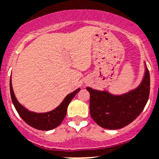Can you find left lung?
Masks as SVG:
<instances>
[{
	"mask_svg": "<svg viewBox=\"0 0 159 159\" xmlns=\"http://www.w3.org/2000/svg\"><path fill=\"white\" fill-rule=\"evenodd\" d=\"M90 93V115L94 121L106 129H119L138 117L147 103L150 90V79L145 66L142 82L128 93L115 96L106 91L87 87Z\"/></svg>",
	"mask_w": 159,
	"mask_h": 159,
	"instance_id": "obj_1",
	"label": "left lung"
}]
</instances>
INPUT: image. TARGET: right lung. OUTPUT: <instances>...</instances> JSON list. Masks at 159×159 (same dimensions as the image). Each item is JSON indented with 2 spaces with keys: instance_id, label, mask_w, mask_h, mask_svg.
Listing matches in <instances>:
<instances>
[{
  "instance_id": "obj_1",
  "label": "right lung",
  "mask_w": 159,
  "mask_h": 159,
  "mask_svg": "<svg viewBox=\"0 0 159 159\" xmlns=\"http://www.w3.org/2000/svg\"><path fill=\"white\" fill-rule=\"evenodd\" d=\"M10 89L12 102H13L19 116L31 127L35 128V129L43 130V131L52 130L61 124L66 115L68 105L75 96L76 95L77 93L80 90V89H78L71 93L68 94L64 98V100L62 101L61 104L53 111L46 113H35L29 111L25 108L24 106L19 104V102L15 98L14 93L13 91L11 79L10 81Z\"/></svg>"
}]
</instances>
